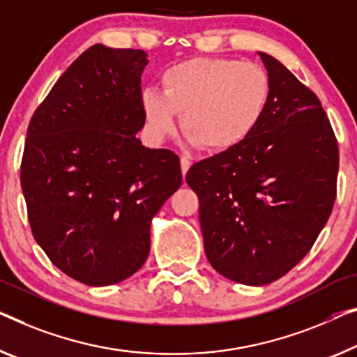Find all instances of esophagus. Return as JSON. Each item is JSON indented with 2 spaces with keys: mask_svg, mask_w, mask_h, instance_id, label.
Masks as SVG:
<instances>
[{
  "mask_svg": "<svg viewBox=\"0 0 357 357\" xmlns=\"http://www.w3.org/2000/svg\"><path fill=\"white\" fill-rule=\"evenodd\" d=\"M190 168V160L188 157H181V172H183V174H185L189 172Z\"/></svg>",
  "mask_w": 357,
  "mask_h": 357,
  "instance_id": "1",
  "label": "esophagus"
}]
</instances>
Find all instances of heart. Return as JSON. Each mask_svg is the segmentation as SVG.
Wrapping results in <instances>:
<instances>
[{
  "label": "heart",
  "mask_w": 357,
  "mask_h": 357,
  "mask_svg": "<svg viewBox=\"0 0 357 357\" xmlns=\"http://www.w3.org/2000/svg\"><path fill=\"white\" fill-rule=\"evenodd\" d=\"M162 93L146 88L141 109L149 136L162 142L176 131L178 114L188 142L208 152H226L247 141L264 120L273 86L253 62L195 57L168 67Z\"/></svg>",
  "instance_id": "b5f03b06"
}]
</instances>
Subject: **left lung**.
I'll return each mask as SVG.
<instances>
[{"label": "left lung", "instance_id": "8db88e82", "mask_svg": "<svg viewBox=\"0 0 357 357\" xmlns=\"http://www.w3.org/2000/svg\"><path fill=\"white\" fill-rule=\"evenodd\" d=\"M259 56L273 86L261 125L185 174L200 202L206 258L245 285L271 284L306 257L332 213L338 174L321 100L278 59Z\"/></svg>", "mask_w": 357, "mask_h": 357}]
</instances>
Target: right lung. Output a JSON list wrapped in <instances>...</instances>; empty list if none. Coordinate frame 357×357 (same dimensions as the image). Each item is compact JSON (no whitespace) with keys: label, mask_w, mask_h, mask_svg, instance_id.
Segmentation results:
<instances>
[{"label":"right lung","mask_w":357,"mask_h":357,"mask_svg":"<svg viewBox=\"0 0 357 357\" xmlns=\"http://www.w3.org/2000/svg\"><path fill=\"white\" fill-rule=\"evenodd\" d=\"M142 50L94 45L62 73L26 128L20 185L35 241L86 285L136 273L151 221L183 174L168 149L141 146Z\"/></svg>","instance_id":"right-lung-1"}]
</instances>
